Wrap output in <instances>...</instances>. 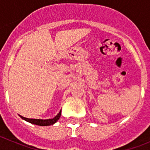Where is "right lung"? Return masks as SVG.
<instances>
[{"instance_id":"add662e5","label":"right lung","mask_w":150,"mask_h":150,"mask_svg":"<svg viewBox=\"0 0 150 150\" xmlns=\"http://www.w3.org/2000/svg\"><path fill=\"white\" fill-rule=\"evenodd\" d=\"M61 113H62V111L59 112V113L56 116L53 118V119H50V120H35V119H28V118L23 117V116H20V117L23 120H25V121L28 122L30 123H32L34 125H41V126H47V125H53L54 123L56 122L58 120H59V118L61 116Z\"/></svg>"}]
</instances>
